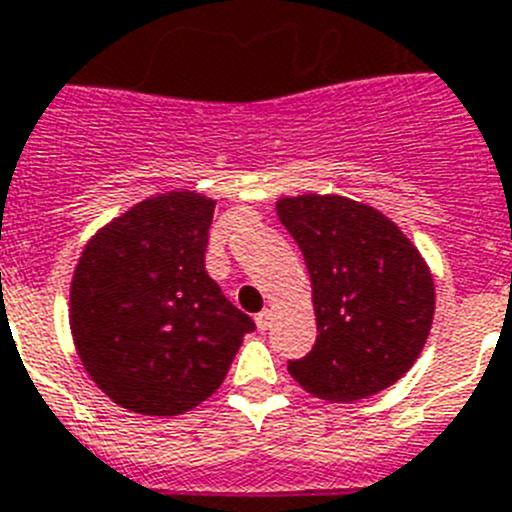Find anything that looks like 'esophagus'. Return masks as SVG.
Masks as SVG:
<instances>
[{
	"instance_id": "1",
	"label": "esophagus",
	"mask_w": 512,
	"mask_h": 512,
	"mask_svg": "<svg viewBox=\"0 0 512 512\" xmlns=\"http://www.w3.org/2000/svg\"><path fill=\"white\" fill-rule=\"evenodd\" d=\"M255 324H257V330H260V332L268 330L270 324H273V311L262 309L260 314H257V317H255Z\"/></svg>"
}]
</instances>
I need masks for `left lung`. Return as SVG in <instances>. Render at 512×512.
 <instances>
[{"label":"left lung","mask_w":512,"mask_h":512,"mask_svg":"<svg viewBox=\"0 0 512 512\" xmlns=\"http://www.w3.org/2000/svg\"><path fill=\"white\" fill-rule=\"evenodd\" d=\"M304 252L317 345L288 363L296 384L324 402H358L415 366L433 327L428 262L389 216L335 193L275 201Z\"/></svg>","instance_id":"left-lung-1"}]
</instances>
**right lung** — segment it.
Returning a JSON list of instances; mask_svg holds the SVG:
<instances>
[{"label": "right lung", "instance_id": "obj_1", "mask_svg": "<svg viewBox=\"0 0 512 512\" xmlns=\"http://www.w3.org/2000/svg\"><path fill=\"white\" fill-rule=\"evenodd\" d=\"M216 201L167 190L133 203L84 244L69 327L84 371L118 407L175 417L206 402L255 330L206 273Z\"/></svg>", "mask_w": 512, "mask_h": 512}]
</instances>
